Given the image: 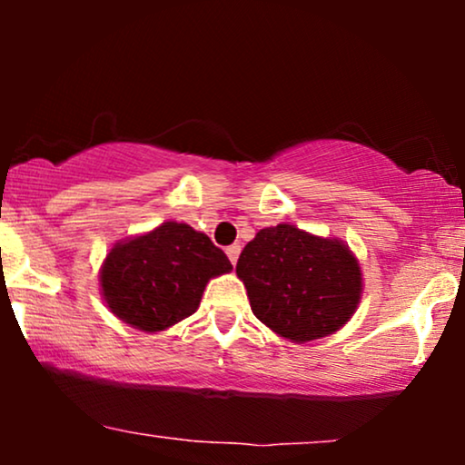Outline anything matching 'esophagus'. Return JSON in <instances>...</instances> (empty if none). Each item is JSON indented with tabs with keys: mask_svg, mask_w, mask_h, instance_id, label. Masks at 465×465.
I'll use <instances>...</instances> for the list:
<instances>
[{
	"mask_svg": "<svg viewBox=\"0 0 465 465\" xmlns=\"http://www.w3.org/2000/svg\"><path fill=\"white\" fill-rule=\"evenodd\" d=\"M239 253H241V245H239V243H234V245H231V247H226V256H228V260H231V262H232V266L237 264Z\"/></svg>",
	"mask_w": 465,
	"mask_h": 465,
	"instance_id": "obj_1",
	"label": "esophagus"
}]
</instances>
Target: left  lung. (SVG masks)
Here are the masks:
<instances>
[{
	"mask_svg": "<svg viewBox=\"0 0 465 465\" xmlns=\"http://www.w3.org/2000/svg\"><path fill=\"white\" fill-rule=\"evenodd\" d=\"M237 275L253 315L294 342L336 332L361 296L360 264L349 247L292 224L262 228L241 252Z\"/></svg>",
	"mask_w": 465,
	"mask_h": 465,
	"instance_id": "left-lung-1",
	"label": "left lung"
}]
</instances>
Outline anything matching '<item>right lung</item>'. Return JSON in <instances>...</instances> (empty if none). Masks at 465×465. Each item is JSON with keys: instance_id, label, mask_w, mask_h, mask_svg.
<instances>
[{"instance_id": "right-lung-1", "label": "right lung", "mask_w": 465, "mask_h": 465, "mask_svg": "<svg viewBox=\"0 0 465 465\" xmlns=\"http://www.w3.org/2000/svg\"><path fill=\"white\" fill-rule=\"evenodd\" d=\"M231 269V260L207 234L164 222L112 247L101 269V290L114 315L143 332H158L193 315L209 279Z\"/></svg>"}]
</instances>
